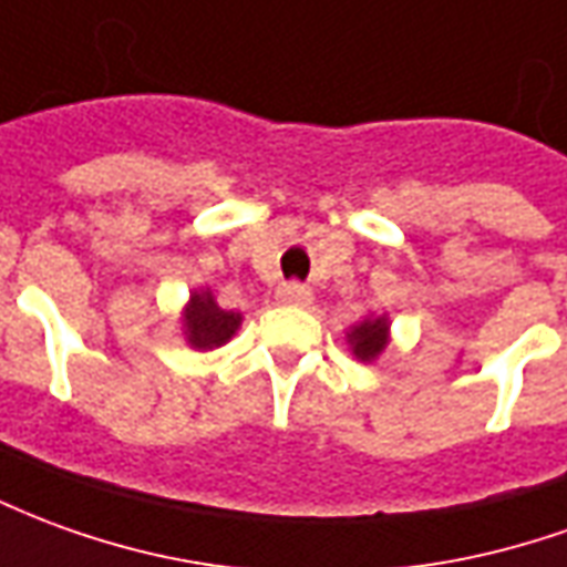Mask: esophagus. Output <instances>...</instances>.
Returning a JSON list of instances; mask_svg holds the SVG:
<instances>
[{
	"label": "esophagus",
	"mask_w": 567,
	"mask_h": 567,
	"mask_svg": "<svg viewBox=\"0 0 567 567\" xmlns=\"http://www.w3.org/2000/svg\"><path fill=\"white\" fill-rule=\"evenodd\" d=\"M276 300L279 303H288V307H310L312 303V291L310 288H303V285H282L279 291H276Z\"/></svg>",
	"instance_id": "obj_1"
}]
</instances>
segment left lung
Listing matches in <instances>:
<instances>
[{"label":"left lung","instance_id":"8db88e82","mask_svg":"<svg viewBox=\"0 0 567 567\" xmlns=\"http://www.w3.org/2000/svg\"><path fill=\"white\" fill-rule=\"evenodd\" d=\"M347 343H350L352 355L359 362H374L390 343V319L386 316H368L347 331Z\"/></svg>","mask_w":567,"mask_h":567}]
</instances>
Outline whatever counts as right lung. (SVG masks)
Listing matches in <instances>:
<instances>
[{"instance_id": "right-lung-1", "label": "right lung", "mask_w": 567, "mask_h": 567, "mask_svg": "<svg viewBox=\"0 0 567 567\" xmlns=\"http://www.w3.org/2000/svg\"><path fill=\"white\" fill-rule=\"evenodd\" d=\"M239 324H243V312L220 310L208 288H199L189 295L187 310H184V334L193 350L224 347L239 331Z\"/></svg>"}]
</instances>
